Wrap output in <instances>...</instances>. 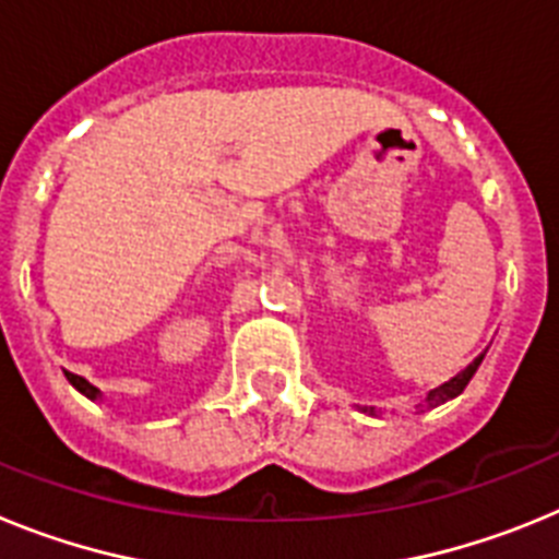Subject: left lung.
<instances>
[{"label":"left lung","instance_id":"obj_1","mask_svg":"<svg viewBox=\"0 0 559 559\" xmlns=\"http://www.w3.org/2000/svg\"><path fill=\"white\" fill-rule=\"evenodd\" d=\"M481 360H484V353L478 355L476 360H473L471 367H467V369H462V372H459L456 378H451V380H448V383H442V386H437V389H433V392L428 394V397H426L428 408H433V406H442V403H448V400L459 397V394H462L464 389H467V383H471V378H473V374H476V369L481 367ZM364 412H369V414H372V408H364Z\"/></svg>","mask_w":559,"mask_h":559}]
</instances>
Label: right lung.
Segmentation results:
<instances>
[{"label": "right lung", "instance_id": "obj_1", "mask_svg": "<svg viewBox=\"0 0 559 559\" xmlns=\"http://www.w3.org/2000/svg\"><path fill=\"white\" fill-rule=\"evenodd\" d=\"M67 380H69V383H72V386L78 389V392H81V394H86L88 400H97V397H100V389H97V386H92V383H88L86 378H81V374H72V372H67Z\"/></svg>", "mask_w": 559, "mask_h": 559}]
</instances>
